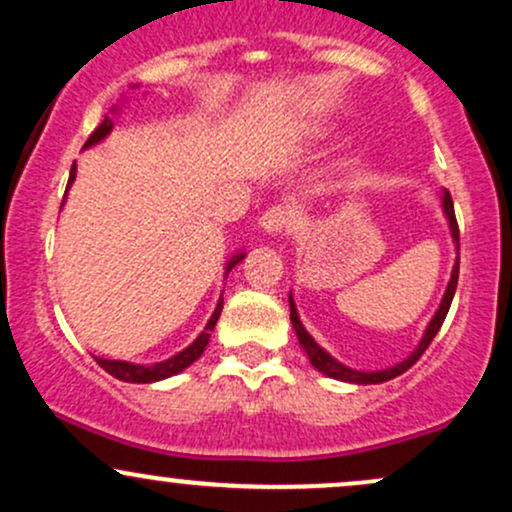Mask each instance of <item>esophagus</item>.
Masks as SVG:
<instances>
[{"mask_svg":"<svg viewBox=\"0 0 512 512\" xmlns=\"http://www.w3.org/2000/svg\"><path fill=\"white\" fill-rule=\"evenodd\" d=\"M260 226L264 233L269 236H284V233H291V228L296 226V214L289 207H281V204H274L262 214Z\"/></svg>","mask_w":512,"mask_h":512,"instance_id":"34e87169","label":"esophagus"}]
</instances>
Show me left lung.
Returning a JSON list of instances; mask_svg holds the SVG:
<instances>
[{"label": "left lung", "mask_w": 512, "mask_h": 512, "mask_svg": "<svg viewBox=\"0 0 512 512\" xmlns=\"http://www.w3.org/2000/svg\"><path fill=\"white\" fill-rule=\"evenodd\" d=\"M443 209H445V216H448L450 221V231H452V238H455L457 243V250H460V228H457V219H455V207H452V197L450 192L445 190L443 192ZM457 276H460V257H457L455 267H452V276H450V284L448 289H445V296H443V303H440L438 313L433 315L431 325L426 327V334L424 339H421V344L416 346L414 354H411L409 358H404L402 363H397V366L387 368V370H378V373H363V370H354V368H346L344 363L334 361V358L327 354L322 346L315 344V339L310 337L308 332H305V327L301 325V320H298V310L296 305H293V298L289 296V303H291V322H293V330H296L298 334V342H301V346L305 349V354H308L310 363L320 370V373H325L327 378H334V380H344V383H356V385H375V383H385V380H392L397 378V375H402L404 370H409L411 366H414L416 361H419L421 354L428 349V344L433 342V337H436L440 325H443L445 315H448L450 310V303H452V296H455V289H457Z\"/></svg>", "instance_id": "obj_1"}]
</instances>
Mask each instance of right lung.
<instances>
[{"instance_id":"obj_1","label":"right lung","mask_w":512,"mask_h":512,"mask_svg":"<svg viewBox=\"0 0 512 512\" xmlns=\"http://www.w3.org/2000/svg\"><path fill=\"white\" fill-rule=\"evenodd\" d=\"M110 129H113V117L105 115V120L96 129H93V134L86 139L84 146L98 144V142H101V139L108 137ZM74 178H76V168L72 166V173H69L67 187L72 185ZM243 257H245L243 252L233 257V260L228 262L226 274L231 272V269L236 267V264L243 260ZM221 308H223V298H219V303H216L214 315H211V320L207 322V327H204V332L199 334V337L190 346H187V349H182L180 354H175L173 358H168V361L154 363V366H137V363H127V361H108V358H96L98 366H101L105 373L113 375V378L125 380V383H156V380H166V378H170V375H178L180 370H185L187 366H190V363H195L197 358L204 354V349H207V344H209L211 330H214L216 320H219V315H221Z\"/></svg>"}]
</instances>
